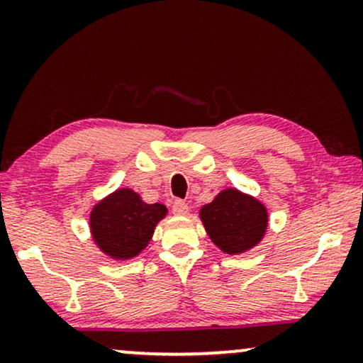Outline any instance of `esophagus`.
<instances>
[{"label": "esophagus", "instance_id": "obj_1", "mask_svg": "<svg viewBox=\"0 0 363 363\" xmlns=\"http://www.w3.org/2000/svg\"><path fill=\"white\" fill-rule=\"evenodd\" d=\"M172 211H173V215H177V216H185L186 213H188V205H186L185 201L177 200L175 203H173Z\"/></svg>", "mask_w": 363, "mask_h": 363}]
</instances>
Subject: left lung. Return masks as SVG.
I'll use <instances>...</instances> for the list:
<instances>
[{
    "label": "left lung",
    "instance_id": "1",
    "mask_svg": "<svg viewBox=\"0 0 363 363\" xmlns=\"http://www.w3.org/2000/svg\"><path fill=\"white\" fill-rule=\"evenodd\" d=\"M200 220L213 245L235 256L259 245L269 226V213L256 196L225 188L200 208Z\"/></svg>",
    "mask_w": 363,
    "mask_h": 363
}]
</instances>
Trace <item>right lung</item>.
I'll list each match as a JSON object with an SVG mask.
<instances>
[{"label": "right lung", "instance_id": "add662e5", "mask_svg": "<svg viewBox=\"0 0 363 363\" xmlns=\"http://www.w3.org/2000/svg\"><path fill=\"white\" fill-rule=\"evenodd\" d=\"M162 203H145L140 193L122 186L99 200L89 213L94 245L113 261L137 257L152 241L158 223L167 216Z\"/></svg>", "mask_w": 363, "mask_h": 363}]
</instances>
